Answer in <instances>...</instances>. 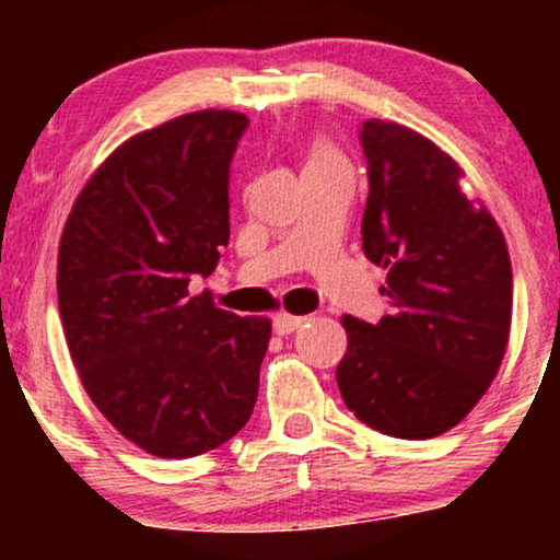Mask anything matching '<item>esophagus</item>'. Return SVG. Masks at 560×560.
I'll return each instance as SVG.
<instances>
[{
    "label": "esophagus",
    "instance_id": "34e87169",
    "mask_svg": "<svg viewBox=\"0 0 560 560\" xmlns=\"http://www.w3.org/2000/svg\"><path fill=\"white\" fill-rule=\"evenodd\" d=\"M307 318H300V316H289V313H279V316L273 318V331L281 334V337H287V334L298 331L302 324H305Z\"/></svg>",
    "mask_w": 560,
    "mask_h": 560
}]
</instances>
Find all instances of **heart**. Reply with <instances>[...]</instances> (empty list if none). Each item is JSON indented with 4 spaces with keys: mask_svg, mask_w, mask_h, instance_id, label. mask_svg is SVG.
<instances>
[{
    "mask_svg": "<svg viewBox=\"0 0 560 560\" xmlns=\"http://www.w3.org/2000/svg\"><path fill=\"white\" fill-rule=\"evenodd\" d=\"M313 158H334V155H331L329 150H324V147H320V150L313 152ZM313 158H311V160H313Z\"/></svg>",
    "mask_w": 560,
    "mask_h": 560,
    "instance_id": "obj_1",
    "label": "heart"
}]
</instances>
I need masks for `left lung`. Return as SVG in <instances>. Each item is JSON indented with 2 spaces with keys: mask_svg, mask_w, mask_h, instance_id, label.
I'll list each match as a JSON object with an SVG mask.
<instances>
[{
  "mask_svg": "<svg viewBox=\"0 0 560 560\" xmlns=\"http://www.w3.org/2000/svg\"><path fill=\"white\" fill-rule=\"evenodd\" d=\"M363 253L387 268L389 316H345L342 400L365 427L429 440L468 416L511 334L513 273L494 218L460 191V165L392 120H365Z\"/></svg>",
  "mask_w": 560,
  "mask_h": 560,
  "instance_id": "obj_1",
  "label": "left lung"
}]
</instances>
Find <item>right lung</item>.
I'll list each match as a JSON object with an SVG mask.
<instances>
[{"mask_svg":"<svg viewBox=\"0 0 560 560\" xmlns=\"http://www.w3.org/2000/svg\"><path fill=\"white\" fill-rule=\"evenodd\" d=\"M247 115L199 110L141 131L89 178L57 255L83 389L126 440L191 458L253 416L271 320L191 294L229 244V165Z\"/></svg>","mask_w":560,"mask_h":560,"instance_id":"obj_1","label":"right lung"}]
</instances>
